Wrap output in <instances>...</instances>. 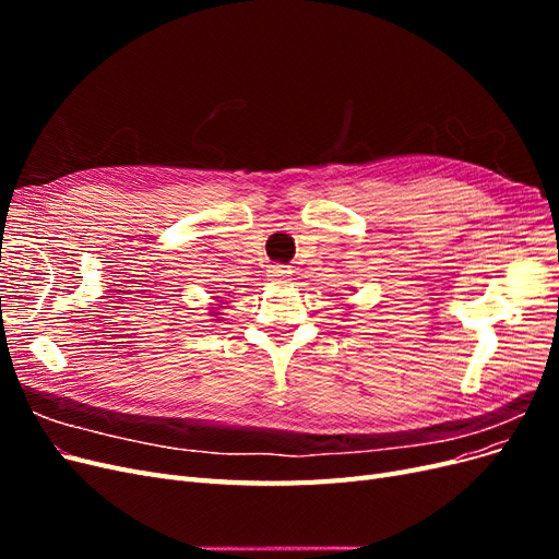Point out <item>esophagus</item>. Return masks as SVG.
<instances>
[{"label":"esophagus","instance_id":"esophagus-1","mask_svg":"<svg viewBox=\"0 0 559 559\" xmlns=\"http://www.w3.org/2000/svg\"><path fill=\"white\" fill-rule=\"evenodd\" d=\"M289 273H292V270H286L284 265H273V267L267 270V277L273 280V282H277V284H282V282L289 280Z\"/></svg>","mask_w":559,"mask_h":559}]
</instances>
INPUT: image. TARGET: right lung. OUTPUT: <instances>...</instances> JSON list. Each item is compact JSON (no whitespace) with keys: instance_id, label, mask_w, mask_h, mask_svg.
<instances>
[{"instance_id":"right-lung-1","label":"right lung","mask_w":559,"mask_h":559,"mask_svg":"<svg viewBox=\"0 0 559 559\" xmlns=\"http://www.w3.org/2000/svg\"><path fill=\"white\" fill-rule=\"evenodd\" d=\"M214 314H222V312H214Z\"/></svg>"}]
</instances>
